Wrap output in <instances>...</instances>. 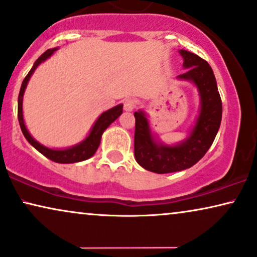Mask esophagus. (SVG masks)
<instances>
[{
    "instance_id": "obj_1",
    "label": "esophagus",
    "mask_w": 257,
    "mask_h": 257,
    "mask_svg": "<svg viewBox=\"0 0 257 257\" xmlns=\"http://www.w3.org/2000/svg\"><path fill=\"white\" fill-rule=\"evenodd\" d=\"M135 107H136L135 100H132V99H126L125 100V101H124V109H125L126 112L133 111V109H135Z\"/></svg>"
}]
</instances>
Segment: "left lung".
<instances>
[{"mask_svg": "<svg viewBox=\"0 0 257 257\" xmlns=\"http://www.w3.org/2000/svg\"><path fill=\"white\" fill-rule=\"evenodd\" d=\"M183 67L188 69L177 79L192 82L199 95V112L184 141L168 145L153 135L146 113L135 112V158L145 170L170 173L191 168L210 149L222 120V101L214 72L205 60L181 49Z\"/></svg>", "mask_w": 257, "mask_h": 257, "instance_id": "1", "label": "left lung"}]
</instances>
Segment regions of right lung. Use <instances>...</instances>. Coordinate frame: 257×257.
Returning a JSON list of instances; mask_svg holds the SVG:
<instances>
[{
  "label": "right lung",
  "instance_id": "right-lung-1",
  "mask_svg": "<svg viewBox=\"0 0 257 257\" xmlns=\"http://www.w3.org/2000/svg\"><path fill=\"white\" fill-rule=\"evenodd\" d=\"M58 51V48H52L46 51L43 54L40 56V58L34 62V66H33L31 71H29L28 74L25 79H23V82L21 85V89H20L19 93V101H18V116H19V122L20 127L22 130L23 136L28 141L29 144H31L33 148H35L40 153H42L45 157H47L51 161L55 163H60V164H72V163H78L86 161V159L91 158L93 155H94L96 150H98L100 145V141H101V136L106 128L108 127L109 125L112 124L115 119H118L120 114L122 113V104H119L114 106V107L107 109L104 113L99 115V118L96 119L94 125L92 126L91 131H89L88 136L86 137L82 142H80L79 144L73 145L71 148L66 149H51L47 148V146L40 144L38 141H35L33 138L31 133L28 132V130L26 127L25 119H23V111H22V102H23V94H25L26 87L28 85L29 79L33 75V73L35 72V69L38 68L39 65H41L43 61H46L48 58L54 54V52Z\"/></svg>",
  "mask_w": 257,
  "mask_h": 257
}]
</instances>
